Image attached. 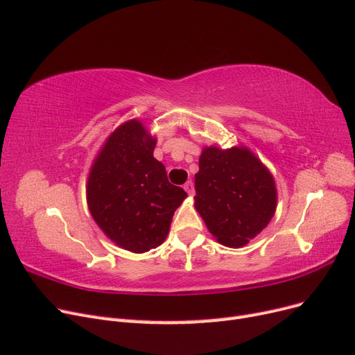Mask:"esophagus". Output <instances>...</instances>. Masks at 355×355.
Here are the masks:
<instances>
[{
    "mask_svg": "<svg viewBox=\"0 0 355 355\" xmlns=\"http://www.w3.org/2000/svg\"><path fill=\"white\" fill-rule=\"evenodd\" d=\"M184 189L188 192V194L189 196H192V194H194V184H192V182L191 180H188L187 182V184L184 185Z\"/></svg>",
    "mask_w": 355,
    "mask_h": 355,
    "instance_id": "esophagus-1",
    "label": "esophagus"
}]
</instances>
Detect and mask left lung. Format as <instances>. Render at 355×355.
Wrapping results in <instances>:
<instances>
[{"label":"left lung","mask_w":355,"mask_h":355,"mask_svg":"<svg viewBox=\"0 0 355 355\" xmlns=\"http://www.w3.org/2000/svg\"><path fill=\"white\" fill-rule=\"evenodd\" d=\"M196 173V210L218 243L245 245L274 218L277 188L271 171L249 148H202Z\"/></svg>","instance_id":"8db88e82"}]
</instances>
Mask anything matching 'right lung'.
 I'll return each instance as SVG.
<instances>
[{
  "mask_svg": "<svg viewBox=\"0 0 355 355\" xmlns=\"http://www.w3.org/2000/svg\"><path fill=\"white\" fill-rule=\"evenodd\" d=\"M155 145L157 137L136 118L118 125L96 155L85 185L94 222L112 243L133 253L149 252L166 240L187 198L154 158Z\"/></svg>",
  "mask_w": 355,
  "mask_h": 355,
  "instance_id": "add662e5",
  "label": "right lung"
}]
</instances>
